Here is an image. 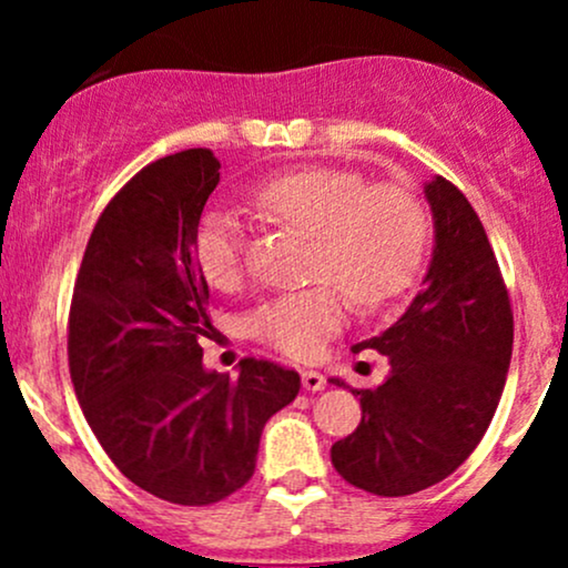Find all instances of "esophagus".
<instances>
[{
	"instance_id": "esophagus-1",
	"label": "esophagus",
	"mask_w": 568,
	"mask_h": 568,
	"mask_svg": "<svg viewBox=\"0 0 568 568\" xmlns=\"http://www.w3.org/2000/svg\"><path fill=\"white\" fill-rule=\"evenodd\" d=\"M302 384L304 389H310V393H321V389H325V376L321 371H304Z\"/></svg>"
}]
</instances>
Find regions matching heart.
Returning a JSON list of instances; mask_svg holds the SVG:
<instances>
[{
    "label": "heart",
    "mask_w": 568,
    "mask_h": 568,
    "mask_svg": "<svg viewBox=\"0 0 568 568\" xmlns=\"http://www.w3.org/2000/svg\"><path fill=\"white\" fill-rule=\"evenodd\" d=\"M280 224L312 234L310 277L323 283L266 298L247 315L253 338L310 361L338 334L344 293L363 310L393 302L414 283L427 247V213L400 184H368L344 168H298L253 189ZM200 275L232 288L243 272V224L230 211L202 213L192 240Z\"/></svg>",
    "instance_id": "1"
}]
</instances>
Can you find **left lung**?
Listing matches in <instances>:
<instances>
[{
  "instance_id": "8db88e82",
  "label": "left lung",
  "mask_w": 568,
  "mask_h": 568,
  "mask_svg": "<svg viewBox=\"0 0 568 568\" xmlns=\"http://www.w3.org/2000/svg\"><path fill=\"white\" fill-rule=\"evenodd\" d=\"M425 194L435 219L425 288L395 325L352 347L387 355L389 376L352 389L363 419L331 448L336 473L376 497L440 484L475 452L513 355L510 293L478 213L443 175Z\"/></svg>"
}]
</instances>
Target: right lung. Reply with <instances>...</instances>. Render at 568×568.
<instances>
[{
  "label": "right lung",
  "instance_id": "obj_1",
  "mask_svg": "<svg viewBox=\"0 0 568 568\" xmlns=\"http://www.w3.org/2000/svg\"><path fill=\"white\" fill-rule=\"evenodd\" d=\"M219 168L211 149L141 168L98 216L69 310L71 384L98 443L128 480L186 507L253 478L264 425L302 387L256 357L237 379L202 366L211 291L192 240Z\"/></svg>",
  "mask_w": 568,
  "mask_h": 568
}]
</instances>
